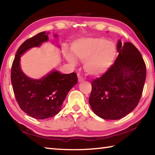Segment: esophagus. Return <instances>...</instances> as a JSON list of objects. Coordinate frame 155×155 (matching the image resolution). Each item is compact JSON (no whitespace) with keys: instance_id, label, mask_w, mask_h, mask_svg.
I'll list each match as a JSON object with an SVG mask.
<instances>
[{"instance_id":"1","label":"esophagus","mask_w":155,"mask_h":155,"mask_svg":"<svg viewBox=\"0 0 155 155\" xmlns=\"http://www.w3.org/2000/svg\"><path fill=\"white\" fill-rule=\"evenodd\" d=\"M78 81H79V82H81V81H84L83 77H81L79 74H78Z\"/></svg>"}]
</instances>
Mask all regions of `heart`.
I'll return each mask as SVG.
<instances>
[{"mask_svg":"<svg viewBox=\"0 0 155 155\" xmlns=\"http://www.w3.org/2000/svg\"><path fill=\"white\" fill-rule=\"evenodd\" d=\"M74 56L84 62V69L89 74L99 76L105 73L114 61L117 51L114 43L103 38H83L72 45ZM67 59L73 65L77 60L68 54Z\"/></svg>","mask_w":155,"mask_h":155,"instance_id":"obj_1","label":"heart"}]
</instances>
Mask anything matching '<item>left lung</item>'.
Instances as JSON below:
<instances>
[{
  "label": "left lung",
  "instance_id": "left-lung-1",
  "mask_svg": "<svg viewBox=\"0 0 155 155\" xmlns=\"http://www.w3.org/2000/svg\"><path fill=\"white\" fill-rule=\"evenodd\" d=\"M114 64L91 82L89 103L94 114L105 120H118L137 106L146 81V68L138 49L130 42L117 41Z\"/></svg>",
  "mask_w": 155,
  "mask_h": 155
}]
</instances>
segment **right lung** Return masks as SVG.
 I'll list each match as a JSON object with an SVG mask.
<instances>
[{"mask_svg": "<svg viewBox=\"0 0 155 155\" xmlns=\"http://www.w3.org/2000/svg\"><path fill=\"white\" fill-rule=\"evenodd\" d=\"M48 33L41 32L26 40L18 49L13 62L11 81L15 99L20 109L34 118L53 117L60 111L69 91L77 85V74H61L52 70L40 79L27 77L20 67V57L34 47L48 40ZM57 38L58 35H54Z\"/></svg>", "mask_w": 155, "mask_h": 155, "instance_id": "obj_1", "label": "right lung"}]
</instances>
